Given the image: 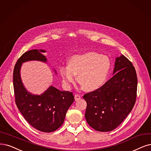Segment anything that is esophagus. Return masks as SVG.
<instances>
[{
  "label": "esophagus",
  "instance_id": "esophagus-1",
  "mask_svg": "<svg viewBox=\"0 0 151 151\" xmlns=\"http://www.w3.org/2000/svg\"><path fill=\"white\" fill-rule=\"evenodd\" d=\"M81 99V96L79 95V94H76L75 95V101H78V100H80Z\"/></svg>",
  "mask_w": 151,
  "mask_h": 151
}]
</instances>
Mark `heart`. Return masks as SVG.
Returning <instances> with one entry per match:
<instances>
[{"instance_id": "obj_1", "label": "heart", "mask_w": 151, "mask_h": 151, "mask_svg": "<svg viewBox=\"0 0 151 151\" xmlns=\"http://www.w3.org/2000/svg\"><path fill=\"white\" fill-rule=\"evenodd\" d=\"M111 68L110 59L96 52H88L71 57L68 66L60 68V73L65 85L70 87L77 80L88 91L101 87L106 80Z\"/></svg>"}]
</instances>
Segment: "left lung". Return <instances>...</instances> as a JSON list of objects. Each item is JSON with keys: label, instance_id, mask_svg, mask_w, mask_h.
Returning <instances> with one entry per match:
<instances>
[{"label": "left lung", "instance_id": "obj_1", "mask_svg": "<svg viewBox=\"0 0 151 151\" xmlns=\"http://www.w3.org/2000/svg\"><path fill=\"white\" fill-rule=\"evenodd\" d=\"M137 78L132 63L124 55L116 57L113 76L98 90L85 94V118L93 129L113 131L124 120L134 106Z\"/></svg>", "mask_w": 151, "mask_h": 151}]
</instances>
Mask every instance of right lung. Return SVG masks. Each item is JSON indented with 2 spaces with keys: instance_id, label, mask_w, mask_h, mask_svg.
Here are the masks:
<instances>
[{
  "instance_id": "obj_1",
  "label": "right lung",
  "mask_w": 151,
  "mask_h": 151,
  "mask_svg": "<svg viewBox=\"0 0 151 151\" xmlns=\"http://www.w3.org/2000/svg\"><path fill=\"white\" fill-rule=\"evenodd\" d=\"M44 50H32L24 53L17 61L14 70L13 83L15 103L29 123L38 131H55L63 124L66 113L74 101L73 93L50 86L40 95L28 91L22 83L20 70L22 64L29 61L47 63ZM57 74V71L54 70Z\"/></svg>"
}]
</instances>
